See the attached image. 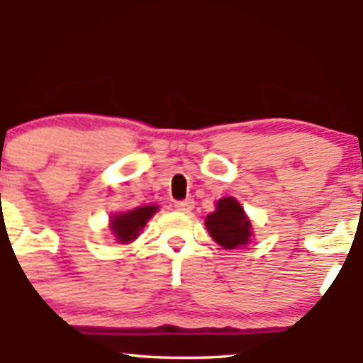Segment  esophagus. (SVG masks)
I'll list each match as a JSON object with an SVG mask.
<instances>
[{"label":"esophagus","instance_id":"1","mask_svg":"<svg viewBox=\"0 0 363 363\" xmlns=\"http://www.w3.org/2000/svg\"><path fill=\"white\" fill-rule=\"evenodd\" d=\"M174 206H176L177 211H182V213H189V211L194 208V201L189 198V199H184V201H177Z\"/></svg>","mask_w":363,"mask_h":363}]
</instances>
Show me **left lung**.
<instances>
[{"mask_svg":"<svg viewBox=\"0 0 363 363\" xmlns=\"http://www.w3.org/2000/svg\"><path fill=\"white\" fill-rule=\"evenodd\" d=\"M206 228L215 242L225 249H235L249 242L251 222L234 198L220 199L216 211L206 216Z\"/></svg>","mask_w":363,"mask_h":363,"instance_id":"1","label":"left lung"}]
</instances>
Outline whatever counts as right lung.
Returning a JSON list of instances; mask_svg holds the SVG:
<instances>
[{
    "label": "right lung",
    "mask_w": 363,
    "mask_h": 363,
    "mask_svg": "<svg viewBox=\"0 0 363 363\" xmlns=\"http://www.w3.org/2000/svg\"><path fill=\"white\" fill-rule=\"evenodd\" d=\"M157 211V206H141L112 216V230L119 242H131L138 237L140 230L148 222V218Z\"/></svg>",
    "instance_id": "right-lung-1"
}]
</instances>
